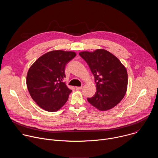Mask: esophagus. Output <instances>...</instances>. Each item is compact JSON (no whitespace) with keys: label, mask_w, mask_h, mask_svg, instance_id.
<instances>
[{"label":"esophagus","mask_w":158,"mask_h":158,"mask_svg":"<svg viewBox=\"0 0 158 158\" xmlns=\"http://www.w3.org/2000/svg\"><path fill=\"white\" fill-rule=\"evenodd\" d=\"M82 88V86H81V87L76 86V90H80V89H81Z\"/></svg>","instance_id":"1"}]
</instances>
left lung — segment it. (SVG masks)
Instances as JSON below:
<instances>
[{
  "instance_id": "left-lung-1",
  "label": "left lung",
  "mask_w": 158,
  "mask_h": 158,
  "mask_svg": "<svg viewBox=\"0 0 158 158\" xmlns=\"http://www.w3.org/2000/svg\"><path fill=\"white\" fill-rule=\"evenodd\" d=\"M89 65L96 82L94 96L88 102L101 111L109 110L124 98L127 88V73L121 61L109 51L100 49L79 53Z\"/></svg>"
}]
</instances>
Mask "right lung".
<instances>
[{"label":"right lung","mask_w":158,"mask_h":158,"mask_svg":"<svg viewBox=\"0 0 158 158\" xmlns=\"http://www.w3.org/2000/svg\"><path fill=\"white\" fill-rule=\"evenodd\" d=\"M76 56L73 51H52L38 58L27 72L26 84L32 99L49 112L59 110L72 92L62 82L65 66Z\"/></svg>","instance_id":"1"}]
</instances>
